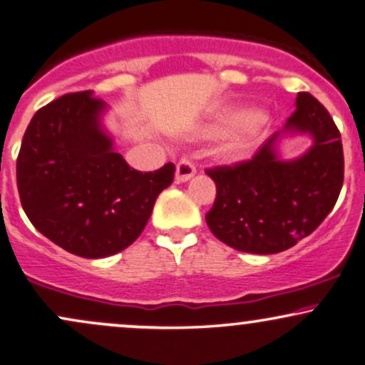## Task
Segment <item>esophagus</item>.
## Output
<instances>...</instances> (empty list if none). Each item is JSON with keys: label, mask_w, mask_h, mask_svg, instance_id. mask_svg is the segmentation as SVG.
Segmentation results:
<instances>
[{"label": "esophagus", "mask_w": 365, "mask_h": 365, "mask_svg": "<svg viewBox=\"0 0 365 365\" xmlns=\"http://www.w3.org/2000/svg\"><path fill=\"white\" fill-rule=\"evenodd\" d=\"M196 174V165L192 164L190 157H181V160L178 162V169H175V179L178 182H186L187 179H191Z\"/></svg>", "instance_id": "1"}]
</instances>
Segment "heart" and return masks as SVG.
Listing matches in <instances>:
<instances>
[{
    "instance_id": "heart-1",
    "label": "heart",
    "mask_w": 365,
    "mask_h": 365,
    "mask_svg": "<svg viewBox=\"0 0 365 365\" xmlns=\"http://www.w3.org/2000/svg\"><path fill=\"white\" fill-rule=\"evenodd\" d=\"M258 114L250 113V110H237V113H230L220 118V121L212 124L207 133L208 135H220V133L230 130V128H242V135L235 141V148H241L247 135H251L256 130V126H258Z\"/></svg>"
}]
</instances>
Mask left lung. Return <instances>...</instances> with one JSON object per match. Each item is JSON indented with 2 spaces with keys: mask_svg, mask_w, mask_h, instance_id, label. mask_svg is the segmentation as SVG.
<instances>
[{
  "mask_svg": "<svg viewBox=\"0 0 365 365\" xmlns=\"http://www.w3.org/2000/svg\"><path fill=\"white\" fill-rule=\"evenodd\" d=\"M287 130L309 133L314 145L290 162L278 160L272 135L255 155L207 169L217 198L207 224L218 241L237 251L273 255L289 250L321 225L344 186L340 131L318 98L299 92Z\"/></svg>",
  "mask_w": 365,
  "mask_h": 365,
  "instance_id": "1",
  "label": "left lung"
}]
</instances>
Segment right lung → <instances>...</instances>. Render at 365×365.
<instances>
[{
	"label": "right lung",
	"mask_w": 365,
	"mask_h": 365,
	"mask_svg": "<svg viewBox=\"0 0 365 365\" xmlns=\"http://www.w3.org/2000/svg\"><path fill=\"white\" fill-rule=\"evenodd\" d=\"M104 102L64 93L34 114L16 157V187L29 220L64 251L106 258L143 232L173 162L152 173L128 165L104 135Z\"/></svg>",
	"instance_id": "obj_1"
}]
</instances>
